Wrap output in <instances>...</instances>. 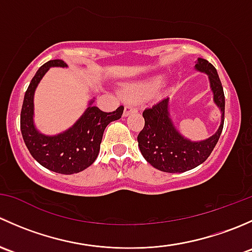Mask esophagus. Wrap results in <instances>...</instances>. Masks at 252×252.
<instances>
[{
	"label": "esophagus",
	"instance_id": "obj_1",
	"mask_svg": "<svg viewBox=\"0 0 252 252\" xmlns=\"http://www.w3.org/2000/svg\"><path fill=\"white\" fill-rule=\"evenodd\" d=\"M139 108L136 107L134 103L129 102L126 105V108H124V116H129L130 113H134V112H138Z\"/></svg>",
	"mask_w": 252,
	"mask_h": 252
}]
</instances>
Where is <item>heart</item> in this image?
<instances>
[{"label": "heart", "instance_id": "1", "mask_svg": "<svg viewBox=\"0 0 252 252\" xmlns=\"http://www.w3.org/2000/svg\"><path fill=\"white\" fill-rule=\"evenodd\" d=\"M159 83H161V79L156 78L150 81H142V83L133 84L131 86H129L128 94L131 97L135 98L147 97L159 85Z\"/></svg>", "mask_w": 252, "mask_h": 252}]
</instances>
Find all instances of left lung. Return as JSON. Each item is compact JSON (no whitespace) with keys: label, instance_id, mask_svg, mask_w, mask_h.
<instances>
[{"label":"left lung","instance_id":"1","mask_svg":"<svg viewBox=\"0 0 252 252\" xmlns=\"http://www.w3.org/2000/svg\"><path fill=\"white\" fill-rule=\"evenodd\" d=\"M195 69L208 75L213 101L222 113L220 126L215 135L204 141L185 139L169 116L168 97L142 112L145 126L138 135L139 149L152 167L167 173H183L204 163L218 142L224 124V93L217 70L204 58H197Z\"/></svg>","mask_w":252,"mask_h":252}]
</instances>
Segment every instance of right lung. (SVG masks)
I'll use <instances>...</instances> for the list:
<instances>
[{
    "label": "right lung",
    "instance_id": "add662e5",
    "mask_svg": "<svg viewBox=\"0 0 252 252\" xmlns=\"http://www.w3.org/2000/svg\"><path fill=\"white\" fill-rule=\"evenodd\" d=\"M51 67H67V64L62 60H52L39 68L25 91L20 112V130L28 150L41 166L61 174L79 173L95 162L106 126L121 118L124 107L119 106L113 112H103L91 106L93 101H90L83 116L68 130L53 136L39 133L32 119L34 93Z\"/></svg>",
    "mask_w": 252,
    "mask_h": 252
}]
</instances>
